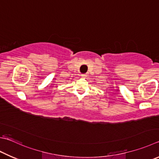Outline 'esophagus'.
<instances>
[{
  "instance_id": "34e87169",
  "label": "esophagus",
  "mask_w": 159,
  "mask_h": 159,
  "mask_svg": "<svg viewBox=\"0 0 159 159\" xmlns=\"http://www.w3.org/2000/svg\"><path fill=\"white\" fill-rule=\"evenodd\" d=\"M86 76H87V74H81V77H86Z\"/></svg>"
}]
</instances>
